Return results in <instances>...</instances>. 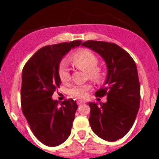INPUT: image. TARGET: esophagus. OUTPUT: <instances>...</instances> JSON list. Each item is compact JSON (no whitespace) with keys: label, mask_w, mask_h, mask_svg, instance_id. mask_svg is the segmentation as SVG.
Listing matches in <instances>:
<instances>
[{"label":"esophagus","mask_w":159,"mask_h":159,"mask_svg":"<svg viewBox=\"0 0 159 159\" xmlns=\"http://www.w3.org/2000/svg\"><path fill=\"white\" fill-rule=\"evenodd\" d=\"M85 103H86V102L83 101V100H78V101H77V105H78V106H81V105H83V104Z\"/></svg>","instance_id":"obj_1"}]
</instances>
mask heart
<instances>
[{"instance_id":"1","label":"heart","mask_w":159,"mask_h":159,"mask_svg":"<svg viewBox=\"0 0 159 159\" xmlns=\"http://www.w3.org/2000/svg\"><path fill=\"white\" fill-rule=\"evenodd\" d=\"M73 65L83 70L88 72V76L89 79L94 82H100L102 79V74L99 66V59L97 56L90 52L89 50H81L79 52L74 53L70 58ZM59 76L60 80L64 83H68L70 79V69L66 60L60 62L58 70ZM91 89L89 84H75L70 88L69 93L72 97L82 99L86 96L88 91Z\"/></svg>"}]
</instances>
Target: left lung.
Returning <instances> with one entry per match:
<instances>
[{
    "instance_id": "1",
    "label": "left lung",
    "mask_w": 159,
    "mask_h": 159,
    "mask_svg": "<svg viewBox=\"0 0 159 159\" xmlns=\"http://www.w3.org/2000/svg\"><path fill=\"white\" fill-rule=\"evenodd\" d=\"M83 46L99 53L105 60L107 76L95 95H107L106 103L89 102V123L94 134L107 141L123 138L133 126L139 111L140 87L135 62L115 43L87 41Z\"/></svg>"
}]
</instances>
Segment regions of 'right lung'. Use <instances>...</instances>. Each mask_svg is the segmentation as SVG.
I'll return each mask as SVG.
<instances>
[{"mask_svg":"<svg viewBox=\"0 0 159 159\" xmlns=\"http://www.w3.org/2000/svg\"><path fill=\"white\" fill-rule=\"evenodd\" d=\"M81 41L46 46L26 62L22 71L21 107L34 135L48 147H56L67 140L77 109L76 100H52L61 80L59 63Z\"/></svg>","mask_w":159,"mask_h":159,"instance_id":"add662e5","label":"right lung"}]
</instances>
